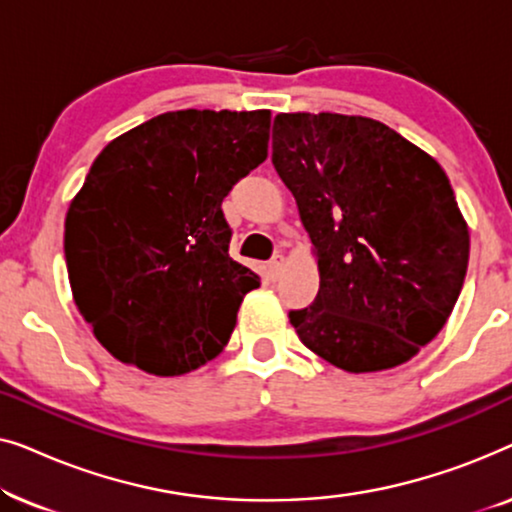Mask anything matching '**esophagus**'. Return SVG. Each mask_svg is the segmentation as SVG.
<instances>
[{
	"instance_id": "obj_1",
	"label": "esophagus",
	"mask_w": 512,
	"mask_h": 512,
	"mask_svg": "<svg viewBox=\"0 0 512 512\" xmlns=\"http://www.w3.org/2000/svg\"><path fill=\"white\" fill-rule=\"evenodd\" d=\"M284 265H286V258H284L282 254H275V256H272V261H270V272H272V277L277 279L279 275H282Z\"/></svg>"
}]
</instances>
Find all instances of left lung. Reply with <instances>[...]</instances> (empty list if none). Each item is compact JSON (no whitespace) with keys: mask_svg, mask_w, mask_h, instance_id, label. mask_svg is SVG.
Here are the masks:
<instances>
[{"mask_svg":"<svg viewBox=\"0 0 512 512\" xmlns=\"http://www.w3.org/2000/svg\"><path fill=\"white\" fill-rule=\"evenodd\" d=\"M272 165L293 193L319 293L289 312L300 342L345 373L410 361L464 286L471 235L436 158L366 116L277 114Z\"/></svg>","mask_w":512,"mask_h":512,"instance_id":"1","label":"left lung"}]
</instances>
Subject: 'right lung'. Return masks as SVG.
I'll list each match as a JSON object with an SVG mask.
<instances>
[{
	"mask_svg": "<svg viewBox=\"0 0 512 512\" xmlns=\"http://www.w3.org/2000/svg\"><path fill=\"white\" fill-rule=\"evenodd\" d=\"M270 111H167L111 139L69 202L74 303L125 366L186 375L223 352L261 277L228 254L221 202L268 158Z\"/></svg>",
	"mask_w": 512,
	"mask_h": 512,
	"instance_id": "right-lung-1",
	"label": "right lung"
}]
</instances>
